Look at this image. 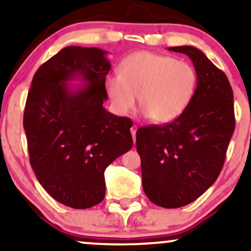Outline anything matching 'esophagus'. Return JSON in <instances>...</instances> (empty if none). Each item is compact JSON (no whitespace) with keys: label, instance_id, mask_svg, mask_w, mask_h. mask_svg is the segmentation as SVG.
I'll return each mask as SVG.
<instances>
[{"label":"esophagus","instance_id":"esophagus-1","mask_svg":"<svg viewBox=\"0 0 251 251\" xmlns=\"http://www.w3.org/2000/svg\"><path fill=\"white\" fill-rule=\"evenodd\" d=\"M137 126H132L131 127V133H132V137H133V141L135 144V133H137Z\"/></svg>","mask_w":251,"mask_h":251}]
</instances>
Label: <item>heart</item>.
Segmentation results:
<instances>
[{"instance_id":"b5f03b06","label":"heart","mask_w":251,"mask_h":251,"mask_svg":"<svg viewBox=\"0 0 251 251\" xmlns=\"http://www.w3.org/2000/svg\"><path fill=\"white\" fill-rule=\"evenodd\" d=\"M198 86V74L189 63L167 55L139 51L120 64V75L105 79V89L119 114L132 111L138 97L144 116L168 124L186 110Z\"/></svg>"}]
</instances>
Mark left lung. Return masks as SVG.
<instances>
[{
    "instance_id": "1",
    "label": "left lung",
    "mask_w": 251,
    "mask_h": 251,
    "mask_svg": "<svg viewBox=\"0 0 251 251\" xmlns=\"http://www.w3.org/2000/svg\"><path fill=\"white\" fill-rule=\"evenodd\" d=\"M191 58L198 86L179 118L137 131L145 194L156 206L179 208L215 182L235 129L234 96L227 76L191 45L168 48Z\"/></svg>"
}]
</instances>
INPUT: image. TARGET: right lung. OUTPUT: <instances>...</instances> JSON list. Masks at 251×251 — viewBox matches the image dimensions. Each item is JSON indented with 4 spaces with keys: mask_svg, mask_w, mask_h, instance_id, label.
Returning a JSON list of instances; mask_svg holds the SVG:
<instances>
[{
    "mask_svg": "<svg viewBox=\"0 0 251 251\" xmlns=\"http://www.w3.org/2000/svg\"><path fill=\"white\" fill-rule=\"evenodd\" d=\"M107 53L99 48H63L36 71L24 108L36 177L56 201L75 209L102 201L105 170L133 146L131 119L102 106L111 69Z\"/></svg>",
    "mask_w": 251,
    "mask_h": 251,
    "instance_id": "1",
    "label": "right lung"
}]
</instances>
